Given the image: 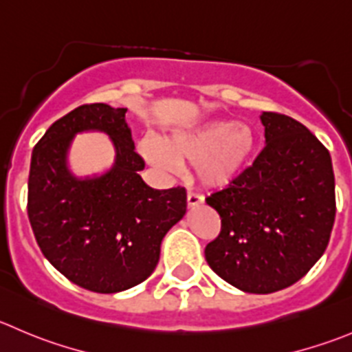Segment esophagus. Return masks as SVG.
I'll list each match as a JSON object with an SVG mask.
<instances>
[{"instance_id": "34e87169", "label": "esophagus", "mask_w": 352, "mask_h": 352, "mask_svg": "<svg viewBox=\"0 0 352 352\" xmlns=\"http://www.w3.org/2000/svg\"><path fill=\"white\" fill-rule=\"evenodd\" d=\"M203 196H199V194H194V192H189L187 194V206L192 210V208L199 206V204H203Z\"/></svg>"}]
</instances>
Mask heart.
Instances as JSON below:
<instances>
[{
  "label": "heart",
  "mask_w": 352,
  "mask_h": 352,
  "mask_svg": "<svg viewBox=\"0 0 352 352\" xmlns=\"http://www.w3.org/2000/svg\"><path fill=\"white\" fill-rule=\"evenodd\" d=\"M256 149V132L232 120H206L170 132L160 142H142L141 153L156 166L194 163V175L210 189L230 186L241 177Z\"/></svg>",
  "instance_id": "b5f03b06"
}]
</instances>
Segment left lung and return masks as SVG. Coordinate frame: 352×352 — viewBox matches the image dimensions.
I'll return each instance as SVG.
<instances>
[{
    "label": "left lung",
    "instance_id": "1",
    "mask_svg": "<svg viewBox=\"0 0 352 352\" xmlns=\"http://www.w3.org/2000/svg\"><path fill=\"white\" fill-rule=\"evenodd\" d=\"M267 144L235 182L206 197L221 230L204 249L234 287L270 294L296 284L322 258L336 220L330 153L287 115L263 111Z\"/></svg>",
    "mask_w": 352,
    "mask_h": 352
}]
</instances>
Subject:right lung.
Here are the masks:
<instances>
[{
  "instance_id": "obj_1",
  "label": "right lung",
  "mask_w": 352,
  "mask_h": 352,
  "mask_svg": "<svg viewBox=\"0 0 352 352\" xmlns=\"http://www.w3.org/2000/svg\"><path fill=\"white\" fill-rule=\"evenodd\" d=\"M127 108L82 104L54 122L32 151L27 213L47 261L75 285L115 294L155 272L166 232L186 214L184 187L153 189L141 179ZM104 131L116 146L114 166L78 179L66 155L77 133Z\"/></svg>"
}]
</instances>
